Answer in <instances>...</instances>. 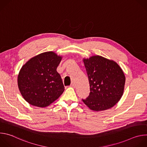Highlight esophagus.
<instances>
[{"label": "esophagus", "mask_w": 147, "mask_h": 147, "mask_svg": "<svg viewBox=\"0 0 147 147\" xmlns=\"http://www.w3.org/2000/svg\"><path fill=\"white\" fill-rule=\"evenodd\" d=\"M70 87H73V88H75V84H74L73 82H72L71 83V84H70Z\"/></svg>", "instance_id": "1"}]
</instances>
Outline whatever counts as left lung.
<instances>
[{
    "mask_svg": "<svg viewBox=\"0 0 147 147\" xmlns=\"http://www.w3.org/2000/svg\"><path fill=\"white\" fill-rule=\"evenodd\" d=\"M90 92L82 99L91 110L100 111L115 106L124 91L125 76L116 62L100 56L84 59Z\"/></svg>",
    "mask_w": 147,
    "mask_h": 147,
    "instance_id": "8db88e82",
    "label": "left lung"
}]
</instances>
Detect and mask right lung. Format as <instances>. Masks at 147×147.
Returning a JSON list of instances; mask_svg holds the SVG:
<instances>
[{"instance_id":"add662e5","label":"right lung","mask_w":147,"mask_h":147,"mask_svg":"<svg viewBox=\"0 0 147 147\" xmlns=\"http://www.w3.org/2000/svg\"><path fill=\"white\" fill-rule=\"evenodd\" d=\"M61 59L54 52H47L31 59L21 69L18 88L30 104L46 107L63 92L65 87L56 70Z\"/></svg>"}]
</instances>
